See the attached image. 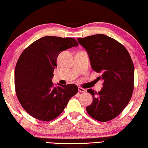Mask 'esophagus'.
Returning a JSON list of instances; mask_svg holds the SVG:
<instances>
[{
  "label": "esophagus",
  "mask_w": 148,
  "mask_h": 148,
  "mask_svg": "<svg viewBox=\"0 0 148 148\" xmlns=\"http://www.w3.org/2000/svg\"><path fill=\"white\" fill-rule=\"evenodd\" d=\"M78 90H79V91L81 92H85L86 91V90L85 89V88H83L82 87H79Z\"/></svg>",
  "instance_id": "1"
}]
</instances>
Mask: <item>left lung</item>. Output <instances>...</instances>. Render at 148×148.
I'll use <instances>...</instances> for the list:
<instances>
[{"label":"left lung","instance_id":"8db88e82","mask_svg":"<svg viewBox=\"0 0 148 148\" xmlns=\"http://www.w3.org/2000/svg\"><path fill=\"white\" fill-rule=\"evenodd\" d=\"M77 40L87 51L92 69L101 73L97 79L103 81L99 92L87 90L92 96V103L86 110L98 121L114 119L132 95L134 68L131 57L123 45L106 35L88 36Z\"/></svg>","mask_w":148,"mask_h":148}]
</instances>
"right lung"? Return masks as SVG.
Here are the masks:
<instances>
[{"instance_id":"obj_1","label":"right lung","mask_w":148,"mask_h":148,"mask_svg":"<svg viewBox=\"0 0 148 148\" xmlns=\"http://www.w3.org/2000/svg\"><path fill=\"white\" fill-rule=\"evenodd\" d=\"M78 45L73 38L45 36L20 55L14 73L16 93L22 107L32 117L46 122L55 119L78 91L74 84L58 83L56 87L51 81L59 54Z\"/></svg>"}]
</instances>
